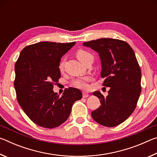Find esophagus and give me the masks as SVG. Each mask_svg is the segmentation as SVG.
<instances>
[{"label": "esophagus", "instance_id": "obj_1", "mask_svg": "<svg viewBox=\"0 0 157 157\" xmlns=\"http://www.w3.org/2000/svg\"><path fill=\"white\" fill-rule=\"evenodd\" d=\"M89 96V95L87 94L86 92H83L82 93V97L83 98H88Z\"/></svg>", "mask_w": 157, "mask_h": 157}]
</instances>
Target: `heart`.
I'll list each match as a JSON object with an SVG mask.
<instances>
[{
    "instance_id": "obj_1",
    "label": "heart",
    "mask_w": 157,
    "mask_h": 157,
    "mask_svg": "<svg viewBox=\"0 0 157 157\" xmlns=\"http://www.w3.org/2000/svg\"><path fill=\"white\" fill-rule=\"evenodd\" d=\"M76 57L82 63H84L87 60L89 59L90 58H92L93 55L89 52L86 51V50L83 49H79L76 52ZM63 64H64V59H62L60 61V62L59 63V71H62L63 70ZM90 79H91V78H90L89 76L81 77V78H78L73 79L72 82H71V85L76 87V88L85 89L87 88V86H88L87 82H88Z\"/></svg>"
}]
</instances>
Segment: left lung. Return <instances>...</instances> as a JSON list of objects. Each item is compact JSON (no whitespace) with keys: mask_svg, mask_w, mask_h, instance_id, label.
Returning a JSON list of instances; mask_svg holds the SVG:
<instances>
[{"mask_svg":"<svg viewBox=\"0 0 157 157\" xmlns=\"http://www.w3.org/2000/svg\"><path fill=\"white\" fill-rule=\"evenodd\" d=\"M83 46L98 52L101 77L105 78L102 84L110 87L107 97L94 92L101 105L92 111V118L103 126L118 125L134 111L141 92V71L134 50L127 42L111 38L84 42Z\"/></svg>","mask_w":157,"mask_h":157,"instance_id":"8db88e82","label":"left lung"}]
</instances>
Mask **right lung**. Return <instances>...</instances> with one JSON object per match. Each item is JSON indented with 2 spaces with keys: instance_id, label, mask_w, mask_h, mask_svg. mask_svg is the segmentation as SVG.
<instances>
[{
  "instance_id": "right-lung-1",
  "label": "right lung",
  "mask_w": 157,
  "mask_h": 157,
  "mask_svg": "<svg viewBox=\"0 0 157 157\" xmlns=\"http://www.w3.org/2000/svg\"><path fill=\"white\" fill-rule=\"evenodd\" d=\"M75 42L42 41L25 47L15 63L14 88L18 104L30 120L45 128H55L67 120L80 90L65 89L62 96L53 91L59 81V63Z\"/></svg>"
}]
</instances>
